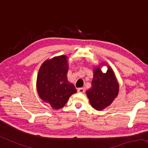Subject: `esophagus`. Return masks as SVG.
<instances>
[{
	"mask_svg": "<svg viewBox=\"0 0 148 148\" xmlns=\"http://www.w3.org/2000/svg\"><path fill=\"white\" fill-rule=\"evenodd\" d=\"M77 91H78V92L79 93H84L85 92L84 89L83 88H78V90H77Z\"/></svg>",
	"mask_w": 148,
	"mask_h": 148,
	"instance_id": "34e87169",
	"label": "esophagus"
}]
</instances>
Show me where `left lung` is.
<instances>
[{
    "label": "left lung",
    "instance_id": "obj_1",
    "mask_svg": "<svg viewBox=\"0 0 148 148\" xmlns=\"http://www.w3.org/2000/svg\"><path fill=\"white\" fill-rule=\"evenodd\" d=\"M92 87L86 90L87 97L93 108L101 111L109 106L117 96L119 84L111 67L103 73L98 66L94 70Z\"/></svg>",
    "mask_w": 148,
    "mask_h": 148
}]
</instances>
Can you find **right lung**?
Here are the masks:
<instances>
[{"instance_id":"1","label":"right lung","mask_w":148,"mask_h":148,"mask_svg":"<svg viewBox=\"0 0 148 148\" xmlns=\"http://www.w3.org/2000/svg\"><path fill=\"white\" fill-rule=\"evenodd\" d=\"M67 57L60 56L47 60L41 65L37 78V90L43 101L54 109L63 107L70 96L76 92L68 82Z\"/></svg>"}]
</instances>
